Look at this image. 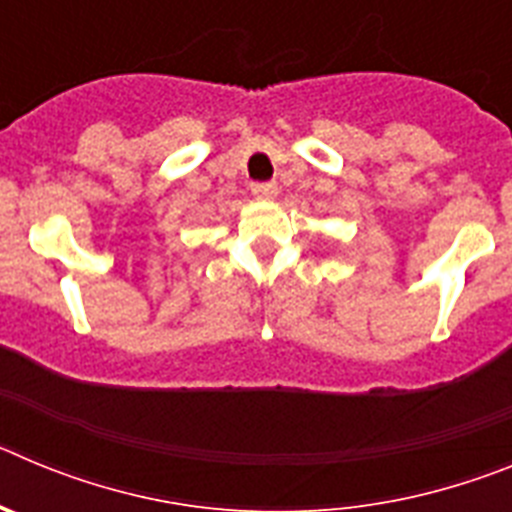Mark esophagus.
Masks as SVG:
<instances>
[{"label":"esophagus","mask_w":512,"mask_h":512,"mask_svg":"<svg viewBox=\"0 0 512 512\" xmlns=\"http://www.w3.org/2000/svg\"><path fill=\"white\" fill-rule=\"evenodd\" d=\"M279 187L274 182H266V184H253V194L256 197H264V200H271V197H277Z\"/></svg>","instance_id":"esophagus-1"}]
</instances>
